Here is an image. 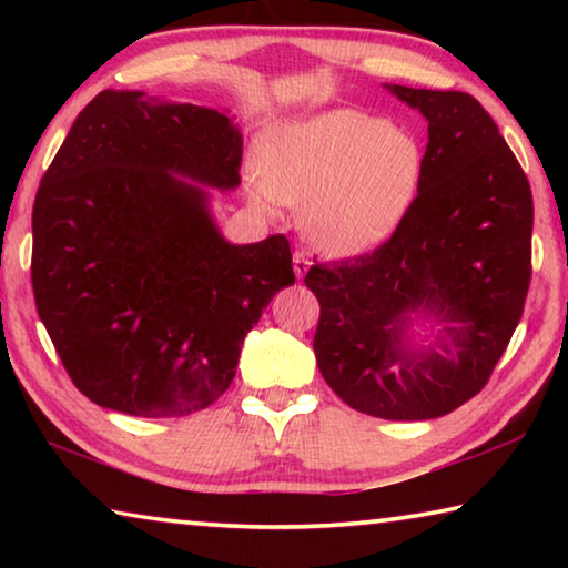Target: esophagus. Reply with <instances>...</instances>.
<instances>
[{
    "mask_svg": "<svg viewBox=\"0 0 568 568\" xmlns=\"http://www.w3.org/2000/svg\"><path fill=\"white\" fill-rule=\"evenodd\" d=\"M307 267H311V257H307L303 250H295L293 253V271L297 277H303L307 273Z\"/></svg>",
    "mask_w": 568,
    "mask_h": 568,
    "instance_id": "1",
    "label": "esophagus"
}]
</instances>
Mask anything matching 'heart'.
<instances>
[{"instance_id":"b5f03b06","label":"heart","mask_w":568,"mask_h":568,"mask_svg":"<svg viewBox=\"0 0 568 568\" xmlns=\"http://www.w3.org/2000/svg\"><path fill=\"white\" fill-rule=\"evenodd\" d=\"M423 152L406 132L361 110H328L275 124L261 142L250 200L267 215L305 205L315 245L353 255L381 243L416 197Z\"/></svg>"}]
</instances>
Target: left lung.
Returning a JSON list of instances; mask_svg holds the SVG:
<instances>
[{"instance_id":"left-lung-1","label":"left lung","mask_w":568,"mask_h":568,"mask_svg":"<svg viewBox=\"0 0 568 568\" xmlns=\"http://www.w3.org/2000/svg\"><path fill=\"white\" fill-rule=\"evenodd\" d=\"M393 92L428 120L418 195L371 253L315 263L313 351L351 408L428 420L480 393L524 315L531 285L534 197L526 172L466 92ZM408 312L447 323L440 354L402 348Z\"/></svg>"}]
</instances>
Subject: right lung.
I'll list each match as a JSON object with an SVG mask.
<instances>
[{
	"label": "right lung",
	"instance_id": "add662e5",
	"mask_svg": "<svg viewBox=\"0 0 568 568\" xmlns=\"http://www.w3.org/2000/svg\"><path fill=\"white\" fill-rule=\"evenodd\" d=\"M243 138L225 114L104 90L84 108L32 210L37 313L92 403L170 418L235 378L247 331L295 283L291 243L230 245L210 187L240 185Z\"/></svg>",
	"mask_w": 568,
	"mask_h": 568
}]
</instances>
